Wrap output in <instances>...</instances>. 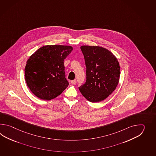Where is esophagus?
<instances>
[{
  "label": "esophagus",
  "instance_id": "34e87169",
  "mask_svg": "<svg viewBox=\"0 0 156 156\" xmlns=\"http://www.w3.org/2000/svg\"><path fill=\"white\" fill-rule=\"evenodd\" d=\"M76 83V80H73L71 81V83L72 85H75Z\"/></svg>",
  "mask_w": 156,
  "mask_h": 156
}]
</instances>
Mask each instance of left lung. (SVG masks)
Returning a JSON list of instances; mask_svg holds the SVG:
<instances>
[{
    "instance_id": "1",
    "label": "left lung",
    "mask_w": 156,
    "mask_h": 156,
    "mask_svg": "<svg viewBox=\"0 0 156 156\" xmlns=\"http://www.w3.org/2000/svg\"><path fill=\"white\" fill-rule=\"evenodd\" d=\"M86 65V83L79 87L92 103L106 99L116 89L120 79L119 63L109 50L102 47H80Z\"/></svg>"
}]
</instances>
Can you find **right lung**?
Segmentation results:
<instances>
[{"mask_svg":"<svg viewBox=\"0 0 156 156\" xmlns=\"http://www.w3.org/2000/svg\"><path fill=\"white\" fill-rule=\"evenodd\" d=\"M73 50L70 46L40 47L27 60L25 80L31 92L41 99L56 98L69 85L63 61Z\"/></svg>","mask_w":156,"mask_h":156,"instance_id":"1","label":"right lung"}]
</instances>
